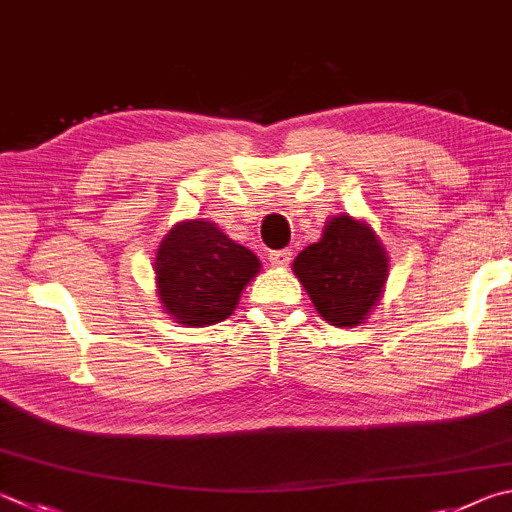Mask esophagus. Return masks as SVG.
I'll return each instance as SVG.
<instances>
[{
  "label": "esophagus",
  "mask_w": 512,
  "mask_h": 512,
  "mask_svg": "<svg viewBox=\"0 0 512 512\" xmlns=\"http://www.w3.org/2000/svg\"><path fill=\"white\" fill-rule=\"evenodd\" d=\"M268 262H271V266H275V268H286L288 264H291V250L288 248L271 250V253H268Z\"/></svg>",
  "instance_id": "34e87169"
}]
</instances>
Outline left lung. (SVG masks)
I'll return each mask as SVG.
<instances>
[{
    "label": "left lung",
    "mask_w": 512,
    "mask_h": 512,
    "mask_svg": "<svg viewBox=\"0 0 512 512\" xmlns=\"http://www.w3.org/2000/svg\"><path fill=\"white\" fill-rule=\"evenodd\" d=\"M293 273L324 320L358 327L383 295L389 259L369 224L338 215L327 221L320 241L295 257Z\"/></svg>",
    "instance_id": "obj_1"
}]
</instances>
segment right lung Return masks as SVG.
<instances>
[{"instance_id": "obj_1", "label": "right lung", "mask_w": 512, "mask_h": 512, "mask_svg": "<svg viewBox=\"0 0 512 512\" xmlns=\"http://www.w3.org/2000/svg\"><path fill=\"white\" fill-rule=\"evenodd\" d=\"M257 255L215 224H176L156 250L154 271L163 311L185 327H206L237 309L244 286L259 273Z\"/></svg>"}]
</instances>
